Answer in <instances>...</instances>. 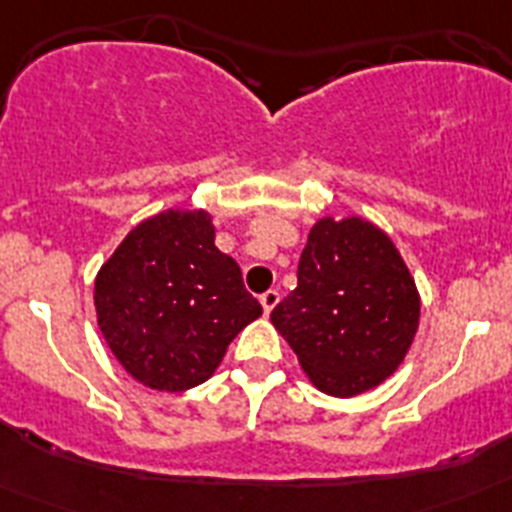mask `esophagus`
<instances>
[{
    "mask_svg": "<svg viewBox=\"0 0 512 512\" xmlns=\"http://www.w3.org/2000/svg\"><path fill=\"white\" fill-rule=\"evenodd\" d=\"M277 305H279V289H269V292H264V295H261V307H264L266 315H269V312L274 310Z\"/></svg>",
    "mask_w": 512,
    "mask_h": 512,
    "instance_id": "34e87169",
    "label": "esophagus"
}]
</instances>
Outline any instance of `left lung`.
<instances>
[{
  "label": "left lung",
  "mask_w": 512,
  "mask_h": 512,
  "mask_svg": "<svg viewBox=\"0 0 512 512\" xmlns=\"http://www.w3.org/2000/svg\"><path fill=\"white\" fill-rule=\"evenodd\" d=\"M420 292L392 238L359 215L320 217L297 266V287L271 325L302 372L330 397H356L397 372L415 341Z\"/></svg>",
  "instance_id": "obj_1"
}]
</instances>
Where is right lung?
I'll list each match as a JSON object with an SVG mask.
<instances>
[{
	"label": "right lung",
	"instance_id": "1",
	"mask_svg": "<svg viewBox=\"0 0 512 512\" xmlns=\"http://www.w3.org/2000/svg\"><path fill=\"white\" fill-rule=\"evenodd\" d=\"M94 310L122 369L158 392L207 382L230 341L264 312L241 266L215 246L202 207H171L135 225L99 266Z\"/></svg>",
	"mask_w": 512,
	"mask_h": 512
}]
</instances>
